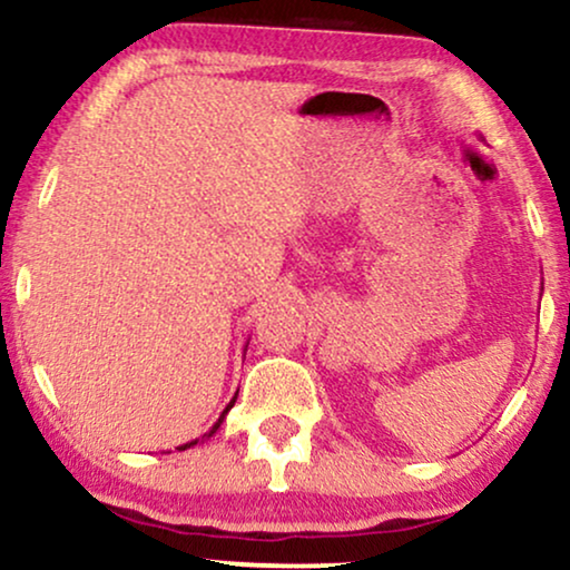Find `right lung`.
Wrapping results in <instances>:
<instances>
[{"label":"right lung","mask_w":570,"mask_h":570,"mask_svg":"<svg viewBox=\"0 0 570 570\" xmlns=\"http://www.w3.org/2000/svg\"><path fill=\"white\" fill-rule=\"evenodd\" d=\"M234 401H237V396H234V399L229 401V406H226V409H224V412H222V416H218V422L214 424V428H210V432H206V435H203V440H206V438H210V435H214V432H216L218 428H222V422L226 420V414H229V409L234 406ZM197 443H200V440H197V438H195V440H189V443H185V445H179V449H177V451H187V449H193V445H197Z\"/></svg>","instance_id":"add662e5"}]
</instances>
